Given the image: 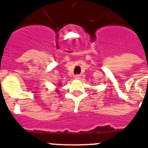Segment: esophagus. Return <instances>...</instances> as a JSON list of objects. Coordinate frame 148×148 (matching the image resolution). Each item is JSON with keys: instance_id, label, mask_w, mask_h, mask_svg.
I'll return each instance as SVG.
<instances>
[{"instance_id": "34e87169", "label": "esophagus", "mask_w": 148, "mask_h": 148, "mask_svg": "<svg viewBox=\"0 0 148 148\" xmlns=\"http://www.w3.org/2000/svg\"><path fill=\"white\" fill-rule=\"evenodd\" d=\"M74 78H75L76 80H79L81 78V75L80 74H76V75L74 76Z\"/></svg>"}]
</instances>
